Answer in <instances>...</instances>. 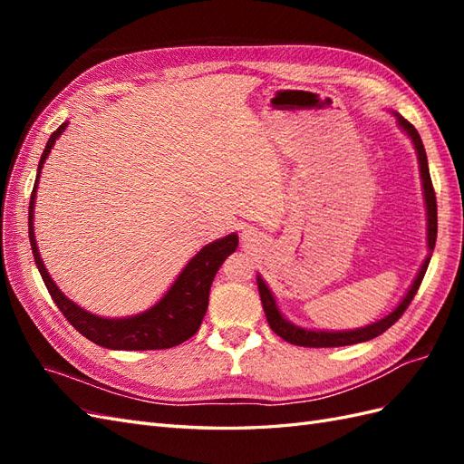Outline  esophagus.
<instances>
[{
	"label": "esophagus",
	"instance_id": "34e87169",
	"mask_svg": "<svg viewBox=\"0 0 464 464\" xmlns=\"http://www.w3.org/2000/svg\"><path fill=\"white\" fill-rule=\"evenodd\" d=\"M246 237H247V236H246Z\"/></svg>",
	"mask_w": 464,
	"mask_h": 464
}]
</instances>
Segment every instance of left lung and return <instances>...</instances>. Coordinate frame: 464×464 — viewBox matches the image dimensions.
<instances>
[{
    "label": "left lung",
    "instance_id": "1",
    "mask_svg": "<svg viewBox=\"0 0 464 464\" xmlns=\"http://www.w3.org/2000/svg\"><path fill=\"white\" fill-rule=\"evenodd\" d=\"M397 120H399L401 128L411 135L412 143L416 147L418 162H420V176H422V186H424V199H426V208H428V247H430V254H428V257H426V261L422 265V269H420V273H418L416 280L412 283L409 294H406V296L402 298V302L395 307V312H391L385 319L377 321V323H372V325L363 327V329L343 331V333L307 331V329L292 325V323H288L283 315H280L271 290L266 288V285L263 283V278L257 276L259 296H261V304H263L266 321H269L271 329L280 336V339H285L290 344L310 346V348H331V346H346V344H356V343L375 339V336L385 333L392 325V323H397L401 319V315L406 312V307L411 305L412 298L416 296L420 285H422L426 269H428L430 259H431V251L435 247V237H438V201H435V191H433V186H431L428 157H426V150H424V145H422V139H420L416 128L409 120H404L399 114H397Z\"/></svg>",
    "mask_w": 464,
    "mask_h": 464
}]
</instances>
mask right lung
<instances>
[{
    "label": "right lung",
    "instance_id": "obj_1",
    "mask_svg": "<svg viewBox=\"0 0 464 464\" xmlns=\"http://www.w3.org/2000/svg\"><path fill=\"white\" fill-rule=\"evenodd\" d=\"M65 128L67 123H62L60 128L50 135L46 149L42 152L34 189L31 193V207H29V240L33 246V256L52 300L60 307L63 317L72 323L82 336H87L89 341H92L94 344H101L104 348L160 350V348H172L186 343L201 327V321L207 314V305H208L210 285H213V278L218 271V266L224 263V259L236 251L237 236L230 234L227 237H222V240L205 246L199 254L188 263L186 269L181 271V275L178 276L172 288L168 290L166 296L141 315L128 317V319H104L81 310L77 304L67 300L60 292V288L53 285V280L50 278L44 263H42L38 256L34 230H33L34 198H36V186H38L42 164H44V160L48 159V152L53 147L55 139L60 137V133Z\"/></svg>",
    "mask_w": 464,
    "mask_h": 464
}]
</instances>
